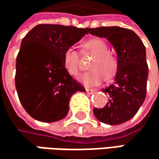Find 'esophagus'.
Segmentation results:
<instances>
[{"label":"esophagus","mask_w":159,"mask_h":159,"mask_svg":"<svg viewBox=\"0 0 159 159\" xmlns=\"http://www.w3.org/2000/svg\"><path fill=\"white\" fill-rule=\"evenodd\" d=\"M86 91H87V93L89 94V95H90V94H93V93L95 92V90H94V89H86Z\"/></svg>","instance_id":"1"}]
</instances>
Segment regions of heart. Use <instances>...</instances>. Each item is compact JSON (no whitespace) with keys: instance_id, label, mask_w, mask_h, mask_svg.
<instances>
[{"instance_id":"1","label":"heart","mask_w":159,"mask_h":159,"mask_svg":"<svg viewBox=\"0 0 159 159\" xmlns=\"http://www.w3.org/2000/svg\"><path fill=\"white\" fill-rule=\"evenodd\" d=\"M83 48L92 54L95 57L92 59L89 68L93 70L82 73L79 80L86 86H94L102 82L103 75L106 79L111 78L116 70V62L114 58L109 55L107 44L99 38H91L84 42ZM63 65L68 73L72 76H76L79 73V55L78 53L70 48L64 52Z\"/></svg>"}]
</instances>
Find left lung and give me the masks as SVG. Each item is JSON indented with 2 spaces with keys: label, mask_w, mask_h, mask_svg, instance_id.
Wrapping results in <instances>:
<instances>
[{
  "label": "left lung",
  "mask_w": 159,
  "mask_h": 159,
  "mask_svg": "<svg viewBox=\"0 0 159 159\" xmlns=\"http://www.w3.org/2000/svg\"><path fill=\"white\" fill-rule=\"evenodd\" d=\"M92 35L106 38L117 54V71L113 84L102 91L109 95V102L102 109H93L102 123L117 125L132 119L143 104L147 95L148 67L146 48L132 30L119 27L90 28Z\"/></svg>",
  "instance_id": "1"
}]
</instances>
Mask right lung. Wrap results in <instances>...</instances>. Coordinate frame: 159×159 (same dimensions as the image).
<instances>
[{
    "instance_id": "right-lung-1",
    "label": "right lung",
    "mask_w": 159,
    "mask_h": 159,
    "mask_svg": "<svg viewBox=\"0 0 159 159\" xmlns=\"http://www.w3.org/2000/svg\"><path fill=\"white\" fill-rule=\"evenodd\" d=\"M88 31L38 25L23 38L16 58L15 87L23 107L34 119L45 123L64 119L71 96L86 90L65 70L63 55Z\"/></svg>"
}]
</instances>
